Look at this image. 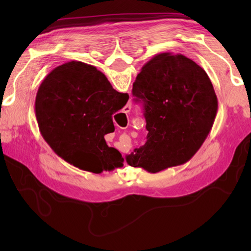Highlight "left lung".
<instances>
[{"label": "left lung", "instance_id": "obj_1", "mask_svg": "<svg viewBox=\"0 0 251 251\" xmlns=\"http://www.w3.org/2000/svg\"><path fill=\"white\" fill-rule=\"evenodd\" d=\"M132 95L143 102L147 141L126 155L132 167L155 174L194 156L214 125L218 99L202 68L181 54L162 52L141 68Z\"/></svg>", "mask_w": 251, "mask_h": 251}]
</instances>
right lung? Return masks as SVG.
I'll return each mask as SVG.
<instances>
[{
  "instance_id": "right-lung-1",
  "label": "right lung",
  "mask_w": 251,
  "mask_h": 251,
  "mask_svg": "<svg viewBox=\"0 0 251 251\" xmlns=\"http://www.w3.org/2000/svg\"><path fill=\"white\" fill-rule=\"evenodd\" d=\"M129 99L112 87L102 72L81 61L55 68L40 85L35 117L44 140L58 156L82 170L101 174L123 166L124 158L106 145L114 131L112 115Z\"/></svg>"
}]
</instances>
